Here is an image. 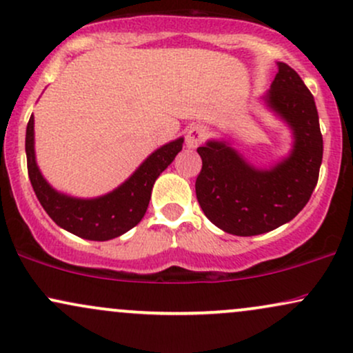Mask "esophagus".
Listing matches in <instances>:
<instances>
[{"label":"esophagus","instance_id":"obj_1","mask_svg":"<svg viewBox=\"0 0 353 353\" xmlns=\"http://www.w3.org/2000/svg\"><path fill=\"white\" fill-rule=\"evenodd\" d=\"M205 137V128L201 124H192L185 132V145L189 149H196Z\"/></svg>","mask_w":353,"mask_h":353}]
</instances>
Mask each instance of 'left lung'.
Masks as SVG:
<instances>
[{
  "mask_svg": "<svg viewBox=\"0 0 353 353\" xmlns=\"http://www.w3.org/2000/svg\"><path fill=\"white\" fill-rule=\"evenodd\" d=\"M277 66L264 101L292 129L289 156L259 169L225 141H208L197 148L202 159L197 201L214 225L234 236H259L292 221L319 181L323 141L314 96L289 64Z\"/></svg>",
  "mask_w": 353,
  "mask_h": 353,
  "instance_id": "8db88e82",
  "label": "left lung"
}]
</instances>
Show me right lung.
Instances as JSON below:
<instances>
[{"label":"right lung","mask_w":353,"mask_h":353,"mask_svg":"<svg viewBox=\"0 0 353 353\" xmlns=\"http://www.w3.org/2000/svg\"><path fill=\"white\" fill-rule=\"evenodd\" d=\"M184 139L156 149L134 174L112 192L94 199H79L52 189L44 179L34 156V117L26 128L28 176L36 197L59 228L88 241H109L123 236L141 222L148 210L154 182L181 152Z\"/></svg>","instance_id":"add662e5"}]
</instances>
